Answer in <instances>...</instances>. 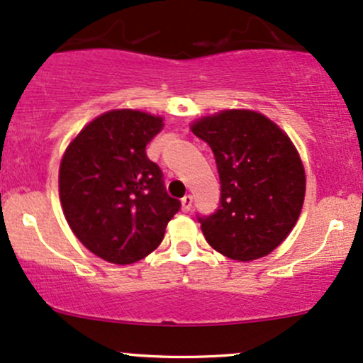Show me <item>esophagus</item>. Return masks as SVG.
<instances>
[{"instance_id":"esophagus-1","label":"esophagus","mask_w":363,"mask_h":363,"mask_svg":"<svg viewBox=\"0 0 363 363\" xmlns=\"http://www.w3.org/2000/svg\"><path fill=\"white\" fill-rule=\"evenodd\" d=\"M181 203H182V211L187 213V211H191V208H193V196L186 194L184 198L181 199Z\"/></svg>"}]
</instances>
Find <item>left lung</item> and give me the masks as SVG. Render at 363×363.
<instances>
[{"instance_id": "obj_1", "label": "left lung", "mask_w": 363, "mask_h": 363, "mask_svg": "<svg viewBox=\"0 0 363 363\" xmlns=\"http://www.w3.org/2000/svg\"><path fill=\"white\" fill-rule=\"evenodd\" d=\"M210 145L220 176V206L196 215L215 251L252 261L277 249L301 215L306 172L289 136L252 111H223L193 124Z\"/></svg>"}]
</instances>
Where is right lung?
Returning <instances> with one entry per match:
<instances>
[{
  "label": "right lung",
  "mask_w": 363,
  "mask_h": 363,
  "mask_svg": "<svg viewBox=\"0 0 363 363\" xmlns=\"http://www.w3.org/2000/svg\"><path fill=\"white\" fill-rule=\"evenodd\" d=\"M162 118L111 111L82 129L60 167L66 222L89 251L114 264H131L155 251L181 210L164 174L147 157Z\"/></svg>",
  "instance_id": "1"
}]
</instances>
